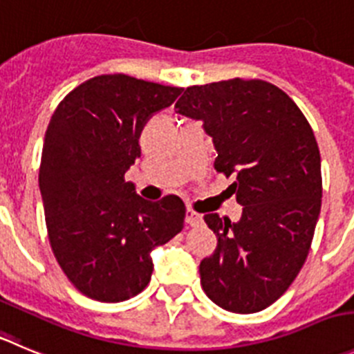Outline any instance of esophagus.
<instances>
[{"label": "esophagus", "instance_id": "obj_1", "mask_svg": "<svg viewBox=\"0 0 354 354\" xmlns=\"http://www.w3.org/2000/svg\"><path fill=\"white\" fill-rule=\"evenodd\" d=\"M185 220H187L188 225L197 227L203 223V214H199L197 211H194V209H187V218H185Z\"/></svg>", "mask_w": 354, "mask_h": 354}]
</instances>
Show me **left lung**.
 I'll use <instances>...</instances> for the list:
<instances>
[{
    "label": "left lung",
    "instance_id": "8db88e82",
    "mask_svg": "<svg viewBox=\"0 0 354 354\" xmlns=\"http://www.w3.org/2000/svg\"><path fill=\"white\" fill-rule=\"evenodd\" d=\"M176 111L204 122L214 169L236 178L229 188L243 204L237 223L204 214L218 237L199 266L204 293L225 311H262L290 288L311 250L323 194L315 132L292 97L263 80L192 85Z\"/></svg>",
    "mask_w": 354,
    "mask_h": 354
}]
</instances>
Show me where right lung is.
<instances>
[{
	"label": "right lung",
	"mask_w": 354,
	"mask_h": 354,
	"mask_svg": "<svg viewBox=\"0 0 354 354\" xmlns=\"http://www.w3.org/2000/svg\"><path fill=\"white\" fill-rule=\"evenodd\" d=\"M180 87L101 75L55 108L39 164L45 223L55 260L73 286L99 302H122L150 283V252L181 232L185 204L141 199L125 181L140 158L138 140Z\"/></svg>",
	"instance_id": "1"
}]
</instances>
